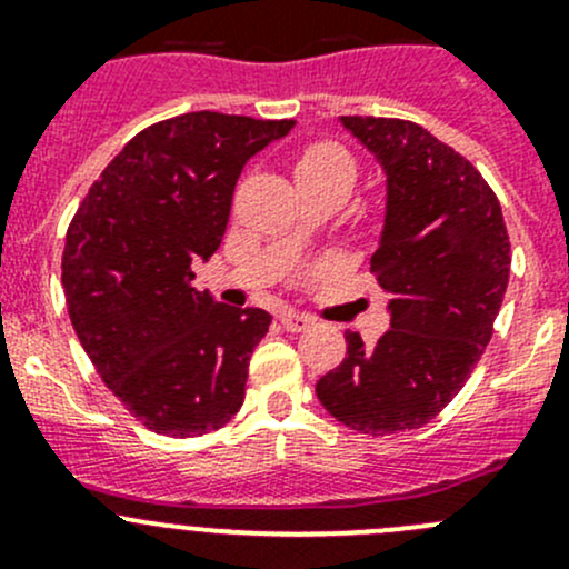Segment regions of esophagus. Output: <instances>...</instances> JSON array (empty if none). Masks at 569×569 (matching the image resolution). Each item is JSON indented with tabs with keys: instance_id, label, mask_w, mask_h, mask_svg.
<instances>
[{
	"instance_id": "esophagus-1",
	"label": "esophagus",
	"mask_w": 569,
	"mask_h": 569,
	"mask_svg": "<svg viewBox=\"0 0 569 569\" xmlns=\"http://www.w3.org/2000/svg\"><path fill=\"white\" fill-rule=\"evenodd\" d=\"M280 325L289 332H302L313 325V319L302 317V313H283V317H280Z\"/></svg>"
}]
</instances>
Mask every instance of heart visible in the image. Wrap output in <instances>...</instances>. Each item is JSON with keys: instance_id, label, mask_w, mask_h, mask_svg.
Returning <instances> with one entry per match:
<instances>
[{"instance_id": "b5f03b06", "label": "heart", "mask_w": 569, "mask_h": 569, "mask_svg": "<svg viewBox=\"0 0 569 569\" xmlns=\"http://www.w3.org/2000/svg\"><path fill=\"white\" fill-rule=\"evenodd\" d=\"M295 173L300 183H332L349 192L355 183V159L336 142H313L300 151Z\"/></svg>"}]
</instances>
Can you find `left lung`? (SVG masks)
<instances>
[{
	"label": "left lung",
	"mask_w": 569,
	"mask_h": 569,
	"mask_svg": "<svg viewBox=\"0 0 569 569\" xmlns=\"http://www.w3.org/2000/svg\"><path fill=\"white\" fill-rule=\"evenodd\" d=\"M338 123L386 176L371 272L391 297V330L375 349L347 332V355L317 396L349 429L407 432L460 393L490 343L512 261L507 226L479 170L423 126L363 114Z\"/></svg>",
	"instance_id": "obj_1"
}]
</instances>
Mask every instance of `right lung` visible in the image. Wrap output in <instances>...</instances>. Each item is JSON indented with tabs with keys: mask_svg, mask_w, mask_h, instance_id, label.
I'll use <instances>...</instances> for the list:
<instances>
[{
	"mask_svg": "<svg viewBox=\"0 0 569 569\" xmlns=\"http://www.w3.org/2000/svg\"><path fill=\"white\" fill-rule=\"evenodd\" d=\"M295 120L189 112L142 129L90 187L66 237L62 289L96 371L148 429L194 438L244 401L261 308L192 286L220 248L242 168Z\"/></svg>",
	"mask_w": 569,
	"mask_h": 569,
	"instance_id": "add662e5",
	"label": "right lung"
}]
</instances>
